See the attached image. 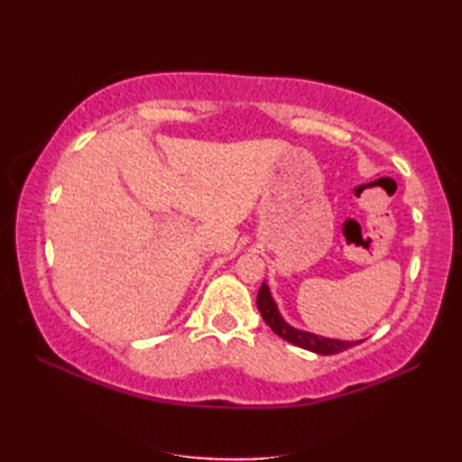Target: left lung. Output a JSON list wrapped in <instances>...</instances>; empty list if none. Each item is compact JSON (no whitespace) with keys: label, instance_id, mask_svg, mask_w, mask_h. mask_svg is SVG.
<instances>
[{"label":"left lung","instance_id":"left-lung-1","mask_svg":"<svg viewBox=\"0 0 462 462\" xmlns=\"http://www.w3.org/2000/svg\"><path fill=\"white\" fill-rule=\"evenodd\" d=\"M256 303H258V310L262 313L263 321L268 323L272 331L276 333V336H280L282 339H286L298 347L319 353V356H336V353L346 351V349H349L353 346H359L361 343V341H339V339L321 337V336H316V333H308V331H301V329L288 326V323L283 321V318L280 316V311L270 296V290L266 283H262Z\"/></svg>","mask_w":462,"mask_h":462}]
</instances>
